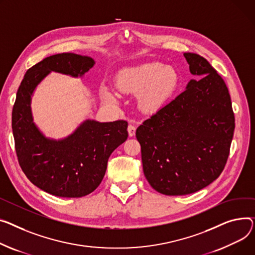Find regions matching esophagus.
<instances>
[{
	"instance_id": "34e87169",
	"label": "esophagus",
	"mask_w": 255,
	"mask_h": 255,
	"mask_svg": "<svg viewBox=\"0 0 255 255\" xmlns=\"http://www.w3.org/2000/svg\"><path fill=\"white\" fill-rule=\"evenodd\" d=\"M135 132H136V127H135L134 125H129L128 126V133H129V136L132 137L135 135Z\"/></svg>"
}]
</instances>
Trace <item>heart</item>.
<instances>
[{
    "label": "heart",
    "instance_id": "1",
    "mask_svg": "<svg viewBox=\"0 0 255 255\" xmlns=\"http://www.w3.org/2000/svg\"><path fill=\"white\" fill-rule=\"evenodd\" d=\"M180 78L171 66L159 62H148L128 67L117 76V88L123 93L138 94V104L145 113H156L162 109L179 86ZM107 99H114L109 91Z\"/></svg>",
    "mask_w": 255,
    "mask_h": 255
}]
</instances>
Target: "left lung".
Masks as SVG:
<instances>
[{
	"mask_svg": "<svg viewBox=\"0 0 255 255\" xmlns=\"http://www.w3.org/2000/svg\"><path fill=\"white\" fill-rule=\"evenodd\" d=\"M183 55L190 72L202 78L191 80L136 130L144 176L168 196L192 194L213 182L227 164L235 129L224 79L204 57Z\"/></svg>",
	"mask_w": 255,
	"mask_h": 255,
	"instance_id": "obj_1",
	"label": "left lung"
}]
</instances>
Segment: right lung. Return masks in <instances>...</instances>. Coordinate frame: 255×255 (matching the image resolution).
I'll list each match as a JSON object with an SVG mask.
<instances>
[{"mask_svg":"<svg viewBox=\"0 0 255 255\" xmlns=\"http://www.w3.org/2000/svg\"><path fill=\"white\" fill-rule=\"evenodd\" d=\"M94 65L88 56L60 53L44 58L24 75L12 111V129L18 163L39 189L57 197L80 198L103 180L112 152L128 137V123L87 120L62 140L46 138L32 122L30 97L50 73L81 77Z\"/></svg>","mask_w":255,"mask_h":255,"instance_id":"1","label":"right lung"}]
</instances>
